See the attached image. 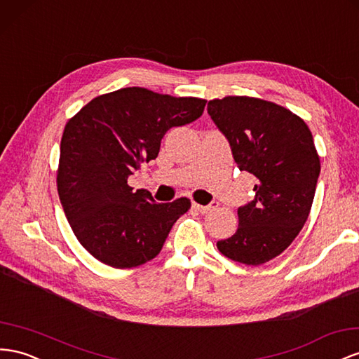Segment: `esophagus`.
I'll return each mask as SVG.
<instances>
[{
    "label": "esophagus",
    "instance_id": "obj_1",
    "mask_svg": "<svg viewBox=\"0 0 359 359\" xmlns=\"http://www.w3.org/2000/svg\"><path fill=\"white\" fill-rule=\"evenodd\" d=\"M217 207H219V203L215 202V201L210 202L208 205H201V203H196V202L193 203V208L198 210L199 212H202V215H205V212H208V211H211V210H215V208H217Z\"/></svg>",
    "mask_w": 359,
    "mask_h": 359
}]
</instances>
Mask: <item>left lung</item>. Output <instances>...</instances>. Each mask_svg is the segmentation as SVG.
<instances>
[{
  "label": "left lung",
  "instance_id": "8db88e82",
  "mask_svg": "<svg viewBox=\"0 0 359 359\" xmlns=\"http://www.w3.org/2000/svg\"><path fill=\"white\" fill-rule=\"evenodd\" d=\"M207 110L238 169L257 178L254 201L237 211L236 234L217 249L241 264H264L292 245L311 210L320 175L313 134L294 113L249 96L212 100Z\"/></svg>",
  "mask_w": 359,
  "mask_h": 359
}]
</instances>
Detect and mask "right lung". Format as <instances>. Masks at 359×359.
<instances>
[{"instance_id":"add662e5","label":"right lung","mask_w":359,"mask_h":359,"mask_svg":"<svg viewBox=\"0 0 359 359\" xmlns=\"http://www.w3.org/2000/svg\"><path fill=\"white\" fill-rule=\"evenodd\" d=\"M205 100L175 98L143 87L96 96L67 121L57 190L81 246L101 263L131 269L156 258L190 199L157 203L128 177L156 160L163 135L196 121Z\"/></svg>"}]
</instances>
